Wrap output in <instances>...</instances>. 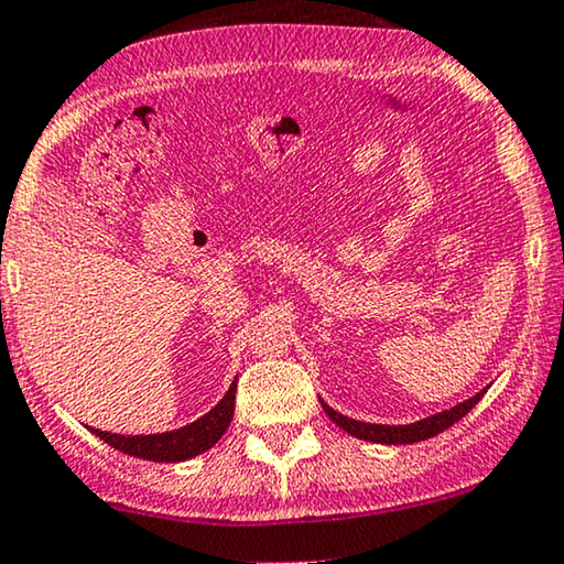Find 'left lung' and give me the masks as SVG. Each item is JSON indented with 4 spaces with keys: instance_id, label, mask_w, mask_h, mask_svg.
<instances>
[{
    "instance_id": "1",
    "label": "left lung",
    "mask_w": 564,
    "mask_h": 564,
    "mask_svg": "<svg viewBox=\"0 0 564 564\" xmlns=\"http://www.w3.org/2000/svg\"><path fill=\"white\" fill-rule=\"evenodd\" d=\"M487 388H481L479 393L466 398L464 403L454 405V409L433 413V415H429V419H421L415 423H403V426H386V423H366V421L348 419V415L333 411L330 405L323 401V398H319V405H323V411L330 415V421L337 423V426H340L345 433H350V436L362 438V441H372V444L395 446V444H415V441H426L431 436H436V433L446 431L448 426H454L456 421H462L464 415L481 401V395L487 393Z\"/></svg>"
}]
</instances>
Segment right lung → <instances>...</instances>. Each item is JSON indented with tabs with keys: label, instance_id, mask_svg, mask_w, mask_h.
<instances>
[{
	"label": "right lung",
	"instance_id": "obj_1",
	"mask_svg": "<svg viewBox=\"0 0 564 564\" xmlns=\"http://www.w3.org/2000/svg\"><path fill=\"white\" fill-rule=\"evenodd\" d=\"M234 398H237V378L229 386V391L224 393L219 403L214 405L209 413H204L202 419H196L188 426H181L176 431L166 433H149V436H123V433H108L100 429H90V433L106 441L108 446L118 448L128 456L149 458V462H166L178 464L186 458H194L198 454L209 452V448L224 436V431L229 429L234 419Z\"/></svg>",
	"mask_w": 564,
	"mask_h": 564
}]
</instances>
